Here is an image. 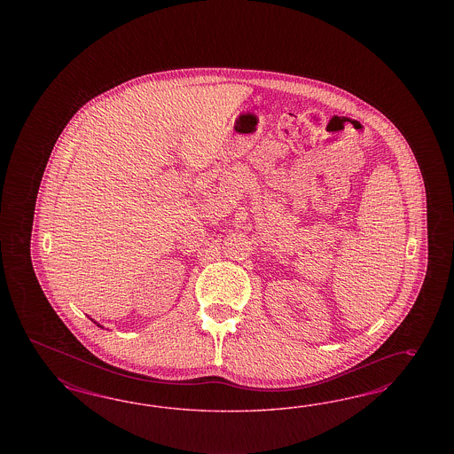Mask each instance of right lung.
I'll use <instances>...</instances> for the list:
<instances>
[{
    "instance_id": "1",
    "label": "right lung",
    "mask_w": 454,
    "mask_h": 454,
    "mask_svg": "<svg viewBox=\"0 0 454 454\" xmlns=\"http://www.w3.org/2000/svg\"><path fill=\"white\" fill-rule=\"evenodd\" d=\"M98 326H99V325H98ZM99 328H101V326H99Z\"/></svg>"
}]
</instances>
